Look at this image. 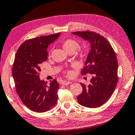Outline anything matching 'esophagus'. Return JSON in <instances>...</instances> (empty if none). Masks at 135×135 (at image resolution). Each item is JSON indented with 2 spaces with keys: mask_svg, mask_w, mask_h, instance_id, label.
<instances>
[{
  "mask_svg": "<svg viewBox=\"0 0 135 135\" xmlns=\"http://www.w3.org/2000/svg\"><path fill=\"white\" fill-rule=\"evenodd\" d=\"M71 83H72L71 82H68V81H66V80H64L62 82V84L65 85V86H66V85H68L70 84H71Z\"/></svg>",
  "mask_w": 135,
  "mask_h": 135,
  "instance_id": "1",
  "label": "esophagus"
}]
</instances>
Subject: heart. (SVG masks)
<instances>
[{
	"label": "heart",
	"mask_w": 135,
	"mask_h": 135,
	"mask_svg": "<svg viewBox=\"0 0 135 135\" xmlns=\"http://www.w3.org/2000/svg\"><path fill=\"white\" fill-rule=\"evenodd\" d=\"M62 47L64 50L67 52H74L79 47V44L78 41L73 39H67L65 40L62 42ZM83 52H82V53Z\"/></svg>",
	"instance_id": "b5f03b06"
}]
</instances>
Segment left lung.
I'll list each match as a JSON object with an SVG mask.
<instances>
[{
    "label": "left lung",
    "mask_w": 135,
    "mask_h": 135,
    "mask_svg": "<svg viewBox=\"0 0 135 135\" xmlns=\"http://www.w3.org/2000/svg\"><path fill=\"white\" fill-rule=\"evenodd\" d=\"M83 40L88 41L91 50L82 70V75L91 74L89 85L80 83L82 93L78 96L80 105L86 108H97L109 99L118 83V62L114 49L108 41L94 32H72Z\"/></svg>",
    "instance_id": "left-lung-1"
}]
</instances>
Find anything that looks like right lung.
I'll use <instances>...</instances> for the list:
<instances>
[{
  "mask_svg": "<svg viewBox=\"0 0 135 135\" xmlns=\"http://www.w3.org/2000/svg\"><path fill=\"white\" fill-rule=\"evenodd\" d=\"M61 33L41 36L26 40L19 47L12 73L16 91L23 103L29 109L45 112L55 106L59 85L56 79L47 85L41 80L40 65L47 59V48Z\"/></svg>",
  "mask_w": 135,
  "mask_h": 135,
  "instance_id": "obj_1",
  "label": "right lung"
}]
</instances>
